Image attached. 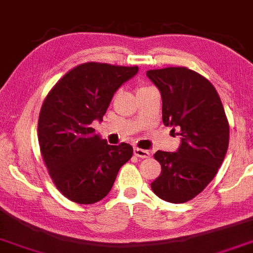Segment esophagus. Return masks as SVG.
Here are the masks:
<instances>
[{
    "mask_svg": "<svg viewBox=\"0 0 253 253\" xmlns=\"http://www.w3.org/2000/svg\"><path fill=\"white\" fill-rule=\"evenodd\" d=\"M134 154H135L136 157L142 158V159H145V158H150V157H151L150 152L146 151V150H142V148H138V147L134 148Z\"/></svg>",
    "mask_w": 253,
    "mask_h": 253,
    "instance_id": "34e87169",
    "label": "esophagus"
}]
</instances>
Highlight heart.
I'll list each match as a JSON object with an SVG mask.
<instances>
[{
    "mask_svg": "<svg viewBox=\"0 0 253 253\" xmlns=\"http://www.w3.org/2000/svg\"><path fill=\"white\" fill-rule=\"evenodd\" d=\"M142 88H146V86H142V87H140L139 89H142ZM139 89H138V90H139Z\"/></svg>",
    "mask_w": 253,
    "mask_h": 253,
    "instance_id": "obj_1",
    "label": "heart"
}]
</instances>
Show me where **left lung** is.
I'll return each mask as SVG.
<instances>
[{
  "mask_svg": "<svg viewBox=\"0 0 253 253\" xmlns=\"http://www.w3.org/2000/svg\"><path fill=\"white\" fill-rule=\"evenodd\" d=\"M146 75L161 93L164 125L178 127L181 135L178 151L154 154L161 173L151 184L152 191L165 202L186 203L208 186L223 164L229 121L213 84L199 73L167 67Z\"/></svg>",
  "mask_w": 253,
  "mask_h": 253,
  "instance_id": "1",
  "label": "left lung"
}]
</instances>
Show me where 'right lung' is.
<instances>
[{
    "instance_id": "1",
    "label": "right lung",
    "mask_w": 253,
    "mask_h": 253,
    "mask_svg": "<svg viewBox=\"0 0 253 253\" xmlns=\"http://www.w3.org/2000/svg\"><path fill=\"white\" fill-rule=\"evenodd\" d=\"M138 71V66L81 63L45 96L38 125L40 151L54 185L67 199L84 205L100 202L132 158L129 144L108 145L90 125L102 120L118 88Z\"/></svg>"
}]
</instances>
